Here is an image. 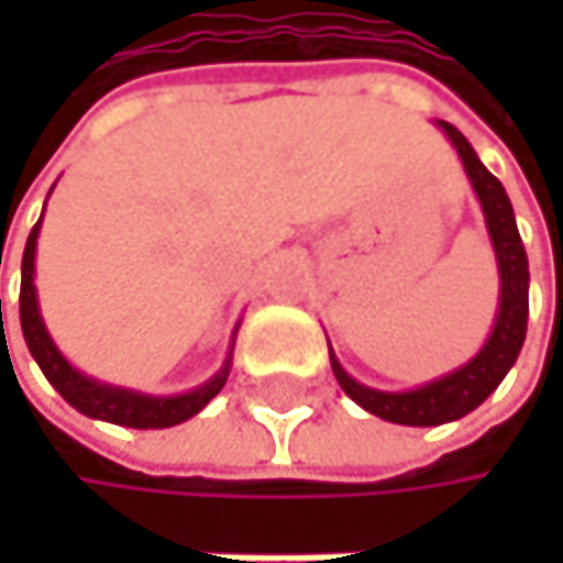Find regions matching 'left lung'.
<instances>
[{
  "label": "left lung",
  "instance_id": "1",
  "mask_svg": "<svg viewBox=\"0 0 563 563\" xmlns=\"http://www.w3.org/2000/svg\"><path fill=\"white\" fill-rule=\"evenodd\" d=\"M437 126L456 146L463 169L470 175L476 198L483 205V214H486V228H489L493 251L499 261V316H496L493 335L486 339L479 355H473L456 372H450L430 385H420L413 391H375V388L358 385L339 365L335 352L329 349L332 372H335V382L342 385V391L349 394L358 407H365L368 413L391 420V423H404V427H437V423H450V420H460L470 410H476L503 385L508 368L515 365V358L521 352L525 332H528V254L518 238V224H515V211H511L506 188L479 163L476 150L456 126H450L443 120Z\"/></svg>",
  "mask_w": 563,
  "mask_h": 563
}]
</instances>
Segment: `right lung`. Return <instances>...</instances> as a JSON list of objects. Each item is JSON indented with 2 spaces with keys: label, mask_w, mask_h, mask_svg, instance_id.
<instances>
[{
  "label": "right lung",
  "mask_w": 563,
  "mask_h": 563,
  "mask_svg": "<svg viewBox=\"0 0 563 563\" xmlns=\"http://www.w3.org/2000/svg\"><path fill=\"white\" fill-rule=\"evenodd\" d=\"M38 228H42V218L32 228L29 244H25V254H22V292H19L22 335H25V345H29L32 358L38 362V368L52 382V388L74 410H80V413H87L93 420L120 423V427L159 430V427H175V423L195 417L214 394L224 388L228 372H231V355L224 358L221 372L211 382H205L195 391L175 394V397H153V394L100 385L97 378H87L77 368H70V362L57 352V345L52 342V335H48V329L42 322V312H38V292H35V244H38Z\"/></svg>",
  "instance_id": "right-lung-1"
}]
</instances>
